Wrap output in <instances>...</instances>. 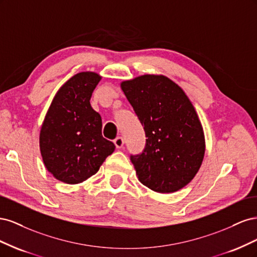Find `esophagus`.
<instances>
[{
    "label": "esophagus",
    "instance_id": "34e87169",
    "mask_svg": "<svg viewBox=\"0 0 257 257\" xmlns=\"http://www.w3.org/2000/svg\"><path fill=\"white\" fill-rule=\"evenodd\" d=\"M113 143H114L115 147L118 148V149H121V148H122L123 145H124V141H123L122 137H116V138L114 139Z\"/></svg>",
    "mask_w": 257,
    "mask_h": 257
}]
</instances>
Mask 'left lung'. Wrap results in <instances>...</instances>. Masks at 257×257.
<instances>
[{"instance_id":"8db88e82","label":"left lung","mask_w":257,"mask_h":257,"mask_svg":"<svg viewBox=\"0 0 257 257\" xmlns=\"http://www.w3.org/2000/svg\"><path fill=\"white\" fill-rule=\"evenodd\" d=\"M146 133L141 154L131 155L138 180L158 193H174L192 181L205 155V135L184 91L168 77L143 75L121 82Z\"/></svg>"}]
</instances>
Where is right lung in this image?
<instances>
[{
  "mask_svg": "<svg viewBox=\"0 0 257 257\" xmlns=\"http://www.w3.org/2000/svg\"><path fill=\"white\" fill-rule=\"evenodd\" d=\"M102 79L81 72L68 79L54 95L40 134L45 167L58 180L77 184L95 175L115 146L102 135V118L90 99Z\"/></svg>",
  "mask_w": 257,
  "mask_h": 257,
  "instance_id": "add662e5",
  "label": "right lung"
}]
</instances>
